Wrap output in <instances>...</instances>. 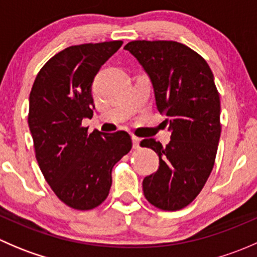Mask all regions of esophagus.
I'll list each match as a JSON object with an SVG mask.
<instances>
[{"label":"esophagus","mask_w":257,"mask_h":257,"mask_svg":"<svg viewBox=\"0 0 257 257\" xmlns=\"http://www.w3.org/2000/svg\"><path fill=\"white\" fill-rule=\"evenodd\" d=\"M132 141H133V148H134V149H138L139 144H141V139H139L138 137L133 136V137H132Z\"/></svg>","instance_id":"1"}]
</instances>
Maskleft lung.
Masks as SVG:
<instances>
[{
  "label": "left lung",
  "mask_w": 257,
  "mask_h": 257,
  "mask_svg": "<svg viewBox=\"0 0 257 257\" xmlns=\"http://www.w3.org/2000/svg\"><path fill=\"white\" fill-rule=\"evenodd\" d=\"M152 80L155 103L172 133L163 147L144 139L159 168L143 180L144 196L158 209L175 211L191 203L214 168L221 124L220 95L205 59L175 41H132L124 46Z\"/></svg>",
  "instance_id": "8db88e82"
}]
</instances>
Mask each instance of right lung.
Instances as JSON below:
<instances>
[{
    "instance_id": "obj_1",
    "label": "right lung",
    "mask_w": 257,
    "mask_h": 257,
    "mask_svg": "<svg viewBox=\"0 0 257 257\" xmlns=\"http://www.w3.org/2000/svg\"><path fill=\"white\" fill-rule=\"evenodd\" d=\"M121 41L63 49L41 68L30 93L28 125L36 159L58 199L77 210L97 208L112 186L114 165L132 149L126 132L82 126L92 118V83Z\"/></svg>"
}]
</instances>
